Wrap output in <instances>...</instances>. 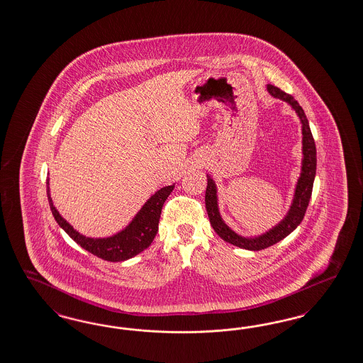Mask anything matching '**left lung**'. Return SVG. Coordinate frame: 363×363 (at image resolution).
I'll use <instances>...</instances> for the list:
<instances>
[{
    "mask_svg": "<svg viewBox=\"0 0 363 363\" xmlns=\"http://www.w3.org/2000/svg\"><path fill=\"white\" fill-rule=\"evenodd\" d=\"M266 89L272 97L286 102L296 112V115L301 123V135H303L301 169H300V177L297 178L294 191H293V199L286 215L281 218L274 227L257 236H243L233 231V228L224 221V218L220 213L216 182L211 175L206 174L208 185L205 191V206H206L211 225L213 227L215 233H218V236L227 243H231L233 246L240 247L250 251H259L263 248L276 245L300 225L311 200L313 181L316 175V145L309 128L308 118L305 116L304 109L290 94H286L281 89L273 85H267Z\"/></svg>",
    "mask_w": 363,
    "mask_h": 363,
    "instance_id": "left-lung-1",
    "label": "left lung"
}]
</instances>
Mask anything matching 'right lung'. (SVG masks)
Instances as JSON below:
<instances>
[{
    "label": "right lung",
    "instance_id": "obj_1",
    "mask_svg": "<svg viewBox=\"0 0 363 363\" xmlns=\"http://www.w3.org/2000/svg\"><path fill=\"white\" fill-rule=\"evenodd\" d=\"M174 189L170 186L157 190L139 209L130 223L118 233L105 238H90L77 231L73 225L63 218L55 208L51 199L50 179H47V196L51 212L59 227L67 233L77 245L85 248L93 255L109 262H124L136 257L150 246L158 233L160 212L166 199Z\"/></svg>",
    "mask_w": 363,
    "mask_h": 363
}]
</instances>
